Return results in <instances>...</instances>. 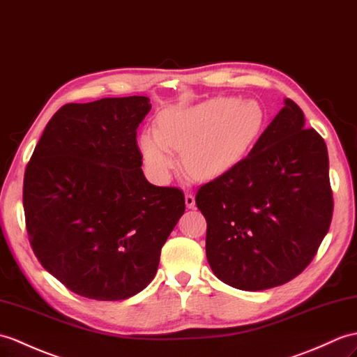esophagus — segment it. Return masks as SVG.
Instances as JSON below:
<instances>
[{
    "label": "esophagus",
    "instance_id": "1",
    "mask_svg": "<svg viewBox=\"0 0 357 357\" xmlns=\"http://www.w3.org/2000/svg\"><path fill=\"white\" fill-rule=\"evenodd\" d=\"M185 205H187V208H195L196 201H195V196L192 193L185 195Z\"/></svg>",
    "mask_w": 357,
    "mask_h": 357
}]
</instances>
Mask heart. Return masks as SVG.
<instances>
[{"label": "heart", "instance_id": "b5f03b06", "mask_svg": "<svg viewBox=\"0 0 357 357\" xmlns=\"http://www.w3.org/2000/svg\"><path fill=\"white\" fill-rule=\"evenodd\" d=\"M264 117L257 100L214 97L164 111L158 130L141 132L138 147L147 169L158 179H167L176 169L175 151H182V162L193 178H218L243 160L261 134Z\"/></svg>", "mask_w": 357, "mask_h": 357}]
</instances>
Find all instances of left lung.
Here are the masks:
<instances>
[{
	"instance_id": "left-lung-1",
	"label": "left lung",
	"mask_w": 357,
	"mask_h": 357,
	"mask_svg": "<svg viewBox=\"0 0 357 357\" xmlns=\"http://www.w3.org/2000/svg\"><path fill=\"white\" fill-rule=\"evenodd\" d=\"M206 259L242 291L287 283L309 266L330 228L328 153L291 98L233 169L199 188Z\"/></svg>"
}]
</instances>
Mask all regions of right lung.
Listing matches in <instances>:
<instances>
[{"label":"right lung","instance_id":"obj_1","mask_svg":"<svg viewBox=\"0 0 357 357\" xmlns=\"http://www.w3.org/2000/svg\"><path fill=\"white\" fill-rule=\"evenodd\" d=\"M151 107L143 96L62 106L24 175L33 252L65 287L91 300L143 291L185 211L179 188L156 187L141 170L137 129Z\"/></svg>","mask_w":357,"mask_h":357}]
</instances>
